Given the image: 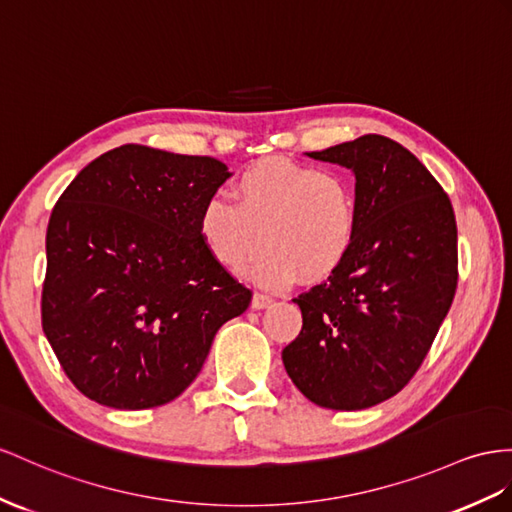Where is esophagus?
<instances>
[{
	"mask_svg": "<svg viewBox=\"0 0 512 512\" xmlns=\"http://www.w3.org/2000/svg\"><path fill=\"white\" fill-rule=\"evenodd\" d=\"M272 303V296H268V294H261V292H255L253 294V309H264V307H268Z\"/></svg>",
	"mask_w": 512,
	"mask_h": 512,
	"instance_id": "34e87169",
	"label": "esophagus"
}]
</instances>
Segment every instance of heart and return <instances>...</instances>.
Masks as SVG:
<instances>
[{"label": "heart", "mask_w": 512, "mask_h": 512, "mask_svg": "<svg viewBox=\"0 0 512 512\" xmlns=\"http://www.w3.org/2000/svg\"><path fill=\"white\" fill-rule=\"evenodd\" d=\"M233 200L212 196L203 203L199 238L231 272L244 270L264 244L253 274L268 287L298 274L303 281L326 279L355 242V190L335 170L268 157L235 177Z\"/></svg>", "instance_id": "b5f03b06"}]
</instances>
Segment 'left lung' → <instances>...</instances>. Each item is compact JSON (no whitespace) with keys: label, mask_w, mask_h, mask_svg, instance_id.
Returning a JSON list of instances; mask_svg holds the SVG:
<instances>
[{"label":"left lung","mask_w":512,"mask_h":512,"mask_svg":"<svg viewBox=\"0 0 512 512\" xmlns=\"http://www.w3.org/2000/svg\"><path fill=\"white\" fill-rule=\"evenodd\" d=\"M309 157L355 173L357 235L329 279L298 294L303 329L283 348L313 404L361 411L411 381L458 283L454 209L439 181L396 140L365 134Z\"/></svg>","instance_id":"1"}]
</instances>
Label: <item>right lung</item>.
Returning a JSON list of instances; mask_svg holds the SVG:
<instances>
[{
	"label": "right lung",
	"mask_w": 512,
	"mask_h": 512,
	"mask_svg": "<svg viewBox=\"0 0 512 512\" xmlns=\"http://www.w3.org/2000/svg\"><path fill=\"white\" fill-rule=\"evenodd\" d=\"M229 170L123 144L62 192L47 227L43 331L86 398L151 409L188 389L253 292L216 264L199 214Z\"/></svg>",
	"instance_id": "add662e5"
}]
</instances>
